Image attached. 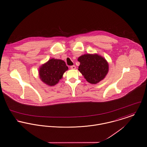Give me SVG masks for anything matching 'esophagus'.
<instances>
[{
  "label": "esophagus",
  "instance_id": "1",
  "mask_svg": "<svg viewBox=\"0 0 147 147\" xmlns=\"http://www.w3.org/2000/svg\"><path fill=\"white\" fill-rule=\"evenodd\" d=\"M70 68H71V69H75L76 68V66H75V65H73V66H71Z\"/></svg>",
  "mask_w": 147,
  "mask_h": 147
}]
</instances>
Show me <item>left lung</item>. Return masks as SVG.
<instances>
[{
  "instance_id": "8db88e82",
  "label": "left lung",
  "mask_w": 147,
  "mask_h": 147,
  "mask_svg": "<svg viewBox=\"0 0 147 147\" xmlns=\"http://www.w3.org/2000/svg\"><path fill=\"white\" fill-rule=\"evenodd\" d=\"M79 70L89 83L95 84L103 80L108 73L107 61L98 54H84L78 58Z\"/></svg>"
}]
</instances>
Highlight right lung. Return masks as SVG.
<instances>
[{"mask_svg":"<svg viewBox=\"0 0 147 147\" xmlns=\"http://www.w3.org/2000/svg\"><path fill=\"white\" fill-rule=\"evenodd\" d=\"M67 69L65 61L52 58L42 65L39 73L42 81L49 86H54L58 82Z\"/></svg>","mask_w":147,"mask_h":147,"instance_id":"add662e5","label":"right lung"}]
</instances>
